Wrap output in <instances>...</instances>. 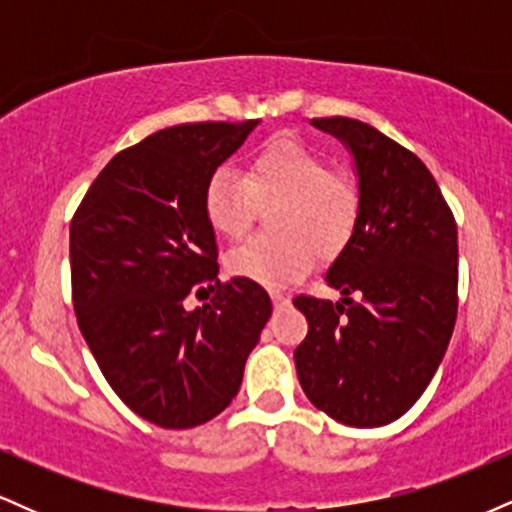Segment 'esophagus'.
I'll return each mask as SVG.
<instances>
[{"label": "esophagus", "instance_id": "obj_1", "mask_svg": "<svg viewBox=\"0 0 512 512\" xmlns=\"http://www.w3.org/2000/svg\"><path fill=\"white\" fill-rule=\"evenodd\" d=\"M272 301H274L276 308H281V305L289 303V296H286V293H281V291H272Z\"/></svg>", "mask_w": 512, "mask_h": 512}]
</instances>
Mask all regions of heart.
<instances>
[{
  "label": "heart",
  "mask_w": 512,
  "mask_h": 512,
  "mask_svg": "<svg viewBox=\"0 0 512 512\" xmlns=\"http://www.w3.org/2000/svg\"><path fill=\"white\" fill-rule=\"evenodd\" d=\"M204 216L216 233L236 240L269 211V231L228 252V272L267 289H281L313 269L317 255H339L354 238L361 195L356 182L334 173L308 146L276 137L245 161L243 178L219 168L202 195Z\"/></svg>",
  "instance_id": "1"
}]
</instances>
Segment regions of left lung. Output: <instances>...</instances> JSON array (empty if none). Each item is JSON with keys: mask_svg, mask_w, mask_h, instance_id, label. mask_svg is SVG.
<instances>
[{"mask_svg": "<svg viewBox=\"0 0 512 512\" xmlns=\"http://www.w3.org/2000/svg\"><path fill=\"white\" fill-rule=\"evenodd\" d=\"M354 154L361 216L327 272L342 301L296 296L303 392L334 421L385 426L436 375L457 317V223L419 156L351 117H315Z\"/></svg>", "mask_w": 512, "mask_h": 512, "instance_id": "8db88e82", "label": "left lung"}]
</instances>
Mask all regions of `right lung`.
<instances>
[{"instance_id":"1","label":"right lung","mask_w":512,"mask_h":512,"mask_svg":"<svg viewBox=\"0 0 512 512\" xmlns=\"http://www.w3.org/2000/svg\"><path fill=\"white\" fill-rule=\"evenodd\" d=\"M257 122H192L129 146L98 173L69 226L79 330L115 395L161 428L207 424L231 404L272 315L260 284L216 279L202 207L209 175ZM199 283L215 291L212 303L185 311Z\"/></svg>"}]
</instances>
